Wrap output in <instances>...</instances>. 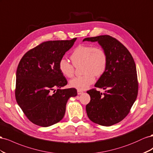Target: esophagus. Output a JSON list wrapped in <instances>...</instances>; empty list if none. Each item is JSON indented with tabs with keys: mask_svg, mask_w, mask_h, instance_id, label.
Returning a JSON list of instances; mask_svg holds the SVG:
<instances>
[{
	"mask_svg": "<svg viewBox=\"0 0 153 153\" xmlns=\"http://www.w3.org/2000/svg\"><path fill=\"white\" fill-rule=\"evenodd\" d=\"M82 93H83V91L77 90V94H78V95H81V94H82Z\"/></svg>",
	"mask_w": 153,
	"mask_h": 153,
	"instance_id": "esophagus-1",
	"label": "esophagus"
}]
</instances>
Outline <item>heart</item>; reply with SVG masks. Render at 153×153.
<instances>
[{"instance_id": "heart-1", "label": "heart", "mask_w": 153, "mask_h": 153, "mask_svg": "<svg viewBox=\"0 0 153 153\" xmlns=\"http://www.w3.org/2000/svg\"><path fill=\"white\" fill-rule=\"evenodd\" d=\"M72 64L65 58L59 62V69L63 76L72 77L74 73V66L82 65L81 76L74 77L70 81L73 88L79 90H86L95 82V77L101 76L105 72L107 64V55L102 48L91 45H80L73 51L71 55Z\"/></svg>"}]
</instances>
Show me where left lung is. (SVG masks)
<instances>
[{
    "mask_svg": "<svg viewBox=\"0 0 153 153\" xmlns=\"http://www.w3.org/2000/svg\"><path fill=\"white\" fill-rule=\"evenodd\" d=\"M97 42L105 51L108 64L95 86L106 90L103 94L96 89L87 91L90 101L86 106L87 115L94 123L110 126L128 115L138 95L137 68L129 51L109 35L86 38L82 42Z\"/></svg>",
    "mask_w": 153,
    "mask_h": 153,
    "instance_id": "8db88e82",
    "label": "left lung"
}]
</instances>
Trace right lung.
<instances>
[{
	"label": "right lung",
	"instance_id": "1",
	"mask_svg": "<svg viewBox=\"0 0 153 153\" xmlns=\"http://www.w3.org/2000/svg\"><path fill=\"white\" fill-rule=\"evenodd\" d=\"M76 39L43 42L26 52L20 61L15 97L25 115L34 124L48 127L58 123L65 115L69 98L77 94L75 88H61L67 81L59 69V60Z\"/></svg>",
	"mask_w": 153,
	"mask_h": 153
}]
</instances>
